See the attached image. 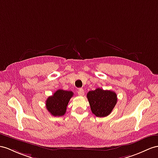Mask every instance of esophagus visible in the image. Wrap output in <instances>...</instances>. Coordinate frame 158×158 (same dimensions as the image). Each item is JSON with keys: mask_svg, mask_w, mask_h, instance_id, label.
<instances>
[{"mask_svg": "<svg viewBox=\"0 0 158 158\" xmlns=\"http://www.w3.org/2000/svg\"><path fill=\"white\" fill-rule=\"evenodd\" d=\"M78 94L79 96L84 95V90L82 89V88H80L78 91Z\"/></svg>", "mask_w": 158, "mask_h": 158, "instance_id": "34e87169", "label": "esophagus"}]
</instances>
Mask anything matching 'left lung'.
Returning a JSON list of instances; mask_svg holds the SVG:
<instances>
[{
  "label": "left lung",
  "instance_id": "obj_1",
  "mask_svg": "<svg viewBox=\"0 0 158 158\" xmlns=\"http://www.w3.org/2000/svg\"><path fill=\"white\" fill-rule=\"evenodd\" d=\"M92 113L98 117H105L112 112L117 101L114 92L98 88L87 94Z\"/></svg>",
  "mask_w": 158,
  "mask_h": 158
}]
</instances>
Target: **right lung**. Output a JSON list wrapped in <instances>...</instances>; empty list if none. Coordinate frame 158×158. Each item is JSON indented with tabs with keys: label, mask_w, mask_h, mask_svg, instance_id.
Wrapping results in <instances>:
<instances>
[{
	"label": "right lung",
	"mask_w": 158,
	"mask_h": 158,
	"mask_svg": "<svg viewBox=\"0 0 158 158\" xmlns=\"http://www.w3.org/2000/svg\"><path fill=\"white\" fill-rule=\"evenodd\" d=\"M73 94L72 91L57 90L46 100V108L53 116H63L66 112L68 104Z\"/></svg>",
	"instance_id": "add662e5"
}]
</instances>
